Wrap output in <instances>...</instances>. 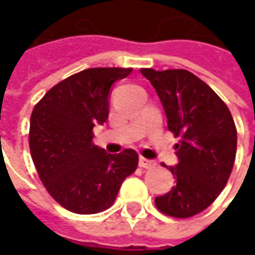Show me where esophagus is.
I'll return each mask as SVG.
<instances>
[{
  "instance_id": "1",
  "label": "esophagus",
  "mask_w": 255,
  "mask_h": 255,
  "mask_svg": "<svg viewBox=\"0 0 255 255\" xmlns=\"http://www.w3.org/2000/svg\"><path fill=\"white\" fill-rule=\"evenodd\" d=\"M139 166H142V168H153V166H156V162L151 159L139 157Z\"/></svg>"
}]
</instances>
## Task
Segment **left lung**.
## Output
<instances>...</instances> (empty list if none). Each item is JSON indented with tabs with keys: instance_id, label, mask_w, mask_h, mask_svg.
<instances>
[{
	"instance_id": "1",
	"label": "left lung",
	"mask_w": 255,
	"mask_h": 255,
	"mask_svg": "<svg viewBox=\"0 0 255 255\" xmlns=\"http://www.w3.org/2000/svg\"><path fill=\"white\" fill-rule=\"evenodd\" d=\"M166 115L176 143L177 165L170 166L176 185L156 197V207L171 217H191L217 199L233 171L237 130L225 104L208 84L188 70L142 68Z\"/></svg>"
}]
</instances>
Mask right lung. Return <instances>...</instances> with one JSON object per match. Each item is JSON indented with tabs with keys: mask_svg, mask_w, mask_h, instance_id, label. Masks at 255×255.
Instances as JSON below:
<instances>
[{
	"mask_svg": "<svg viewBox=\"0 0 255 255\" xmlns=\"http://www.w3.org/2000/svg\"><path fill=\"white\" fill-rule=\"evenodd\" d=\"M131 68H87L56 84L30 116V153L41 182L65 210L96 214L110 208L125 177L137 168L128 148L110 154L93 143V127L109 119L112 85Z\"/></svg>",
	"mask_w": 255,
	"mask_h": 255,
	"instance_id": "right-lung-1",
	"label": "right lung"
}]
</instances>
